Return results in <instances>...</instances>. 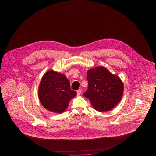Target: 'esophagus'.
Here are the masks:
<instances>
[{"instance_id":"1","label":"esophagus","mask_w":156,"mask_h":156,"mask_svg":"<svg viewBox=\"0 0 156 156\" xmlns=\"http://www.w3.org/2000/svg\"><path fill=\"white\" fill-rule=\"evenodd\" d=\"M81 94V90H79L77 91V95L78 96L80 95Z\"/></svg>"}]
</instances>
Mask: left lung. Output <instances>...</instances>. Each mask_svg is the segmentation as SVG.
Masks as SVG:
<instances>
[{
  "mask_svg": "<svg viewBox=\"0 0 156 156\" xmlns=\"http://www.w3.org/2000/svg\"><path fill=\"white\" fill-rule=\"evenodd\" d=\"M88 89L83 96L89 99L95 109L100 112L113 109L122 99L124 84L117 75L106 68L98 66L87 72Z\"/></svg>",
  "mask_w": 156,
  "mask_h": 156,
  "instance_id": "left-lung-1",
  "label": "left lung"
}]
</instances>
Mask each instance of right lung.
<instances>
[{"mask_svg": "<svg viewBox=\"0 0 156 156\" xmlns=\"http://www.w3.org/2000/svg\"><path fill=\"white\" fill-rule=\"evenodd\" d=\"M38 98L43 107L53 113H63L66 110L70 100L77 95L70 89L66 76L53 70L44 74L40 82Z\"/></svg>", "mask_w": 156, "mask_h": 156, "instance_id": "right-lung-1", "label": "right lung"}]
</instances>
